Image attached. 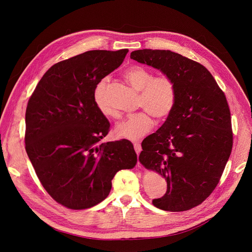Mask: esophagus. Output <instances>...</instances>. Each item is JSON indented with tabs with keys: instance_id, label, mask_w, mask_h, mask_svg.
Segmentation results:
<instances>
[{
	"instance_id": "obj_1",
	"label": "esophagus",
	"mask_w": 252,
	"mask_h": 252,
	"mask_svg": "<svg viewBox=\"0 0 252 252\" xmlns=\"http://www.w3.org/2000/svg\"><path fill=\"white\" fill-rule=\"evenodd\" d=\"M133 148H134V151H135V153H136L137 155L141 152V146H140L139 142H137V141L133 142Z\"/></svg>"
}]
</instances>
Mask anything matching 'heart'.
Segmentation results:
<instances>
[{
  "instance_id": "b5f03b06",
  "label": "heart",
  "mask_w": 252,
  "mask_h": 252,
  "mask_svg": "<svg viewBox=\"0 0 252 252\" xmlns=\"http://www.w3.org/2000/svg\"><path fill=\"white\" fill-rule=\"evenodd\" d=\"M124 77L131 87L139 91L137 106L143 110L127 116L117 125L115 132L120 137L137 140L152 128L151 116L161 121L171 114L176 102V86L170 77L165 75L155 77L154 71L139 65L127 68ZM107 86L109 79H101L94 89L93 99L102 116L116 118L118 112L109 102Z\"/></svg>"
}]
</instances>
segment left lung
Listing matches in <instances>:
<instances>
[{
	"mask_svg": "<svg viewBox=\"0 0 252 252\" xmlns=\"http://www.w3.org/2000/svg\"><path fill=\"white\" fill-rule=\"evenodd\" d=\"M130 59L152 65L176 86V102L164 124L141 142L139 161L166 181L153 204L185 211L217 188L232 150L230 110L224 93L199 63L165 50H137Z\"/></svg>",
	"mask_w": 252,
	"mask_h": 252,
	"instance_id": "obj_1",
	"label": "left lung"
}]
</instances>
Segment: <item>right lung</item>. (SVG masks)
<instances>
[{"label":"right lung","instance_id":"1","mask_svg":"<svg viewBox=\"0 0 252 252\" xmlns=\"http://www.w3.org/2000/svg\"><path fill=\"white\" fill-rule=\"evenodd\" d=\"M127 49L89 51L52 65L29 98L26 152L47 192L69 209L102 201L121 169L137 160L127 139L100 143L110 123L93 99L95 85L118 68Z\"/></svg>","mask_w":252,"mask_h":252}]
</instances>
